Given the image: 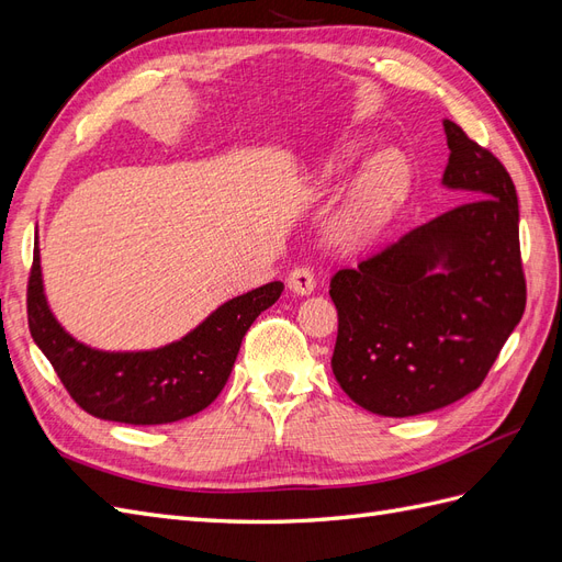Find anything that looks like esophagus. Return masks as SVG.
Here are the masks:
<instances>
[{"label":"esophagus","mask_w":562,"mask_h":562,"mask_svg":"<svg viewBox=\"0 0 562 562\" xmlns=\"http://www.w3.org/2000/svg\"><path fill=\"white\" fill-rule=\"evenodd\" d=\"M288 288H291L295 295H310L316 288L314 271L310 267H295L291 271V277H288Z\"/></svg>","instance_id":"esophagus-1"}]
</instances>
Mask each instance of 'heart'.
I'll list each match as a JSON object with an SVG mask.
<instances>
[{"mask_svg":"<svg viewBox=\"0 0 562 562\" xmlns=\"http://www.w3.org/2000/svg\"><path fill=\"white\" fill-rule=\"evenodd\" d=\"M361 143H345L335 155L323 161L318 182L335 187L349 168L361 159ZM411 184V166L398 149H384L356 178L342 217V236L349 246H363L375 236L403 203Z\"/></svg>","mask_w":562,"mask_h":562,"instance_id":"obj_1","label":"heart"}]
</instances>
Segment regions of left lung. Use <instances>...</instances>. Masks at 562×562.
Returning a JSON list of instances; mask_svg holds the SVG:
<instances>
[{"label":"left lung","mask_w":562,"mask_h":562,"mask_svg":"<svg viewBox=\"0 0 562 562\" xmlns=\"http://www.w3.org/2000/svg\"><path fill=\"white\" fill-rule=\"evenodd\" d=\"M443 126V184L469 201L330 279L333 375L384 417L431 413L479 389L525 312L514 180L454 122Z\"/></svg>","instance_id":"left-lung-1"}]
</instances>
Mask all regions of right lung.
Listing matches in <instances>:
<instances>
[{
  "mask_svg": "<svg viewBox=\"0 0 562 562\" xmlns=\"http://www.w3.org/2000/svg\"><path fill=\"white\" fill-rule=\"evenodd\" d=\"M281 293V281L255 288L220 304L192 333L159 349L100 351L77 342L50 314L40 248H35L27 281V323L67 394L89 415L122 424H168L201 413L217 398L244 335Z\"/></svg>",
  "mask_w": 562,
  "mask_h": 562,
  "instance_id": "add662e5",
  "label": "right lung"
}]
</instances>
